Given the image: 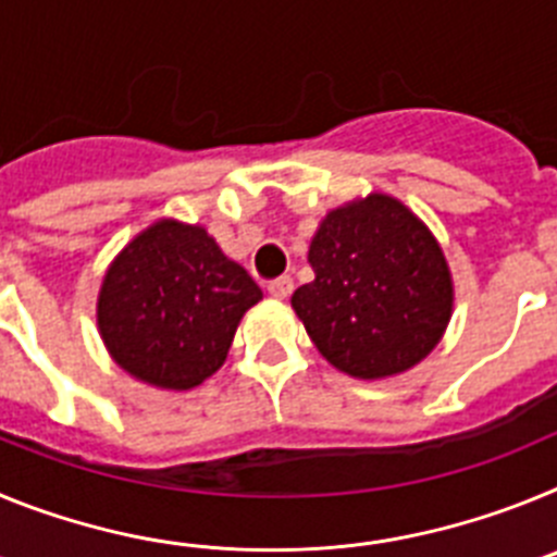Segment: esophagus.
Here are the masks:
<instances>
[{
	"mask_svg": "<svg viewBox=\"0 0 557 557\" xmlns=\"http://www.w3.org/2000/svg\"><path fill=\"white\" fill-rule=\"evenodd\" d=\"M268 293L273 295V298H287V295L293 293V278H289V275H278V278L268 282Z\"/></svg>",
	"mask_w": 557,
	"mask_h": 557,
	"instance_id": "34e87169",
	"label": "esophagus"
}]
</instances>
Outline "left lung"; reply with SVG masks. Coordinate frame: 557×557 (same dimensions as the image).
Returning <instances> with one entry per match:
<instances>
[{
	"label": "left lung",
	"mask_w": 557,
	"mask_h": 557,
	"mask_svg": "<svg viewBox=\"0 0 557 557\" xmlns=\"http://www.w3.org/2000/svg\"><path fill=\"white\" fill-rule=\"evenodd\" d=\"M314 282L293 293L318 351L359 379L401 373L426 357L451 314V275L410 209L371 195L329 211L309 245Z\"/></svg>",
	"instance_id": "obj_1"
}]
</instances>
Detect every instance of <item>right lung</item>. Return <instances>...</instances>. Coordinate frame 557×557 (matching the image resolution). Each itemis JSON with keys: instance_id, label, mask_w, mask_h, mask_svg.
I'll list each match as a JSON object with an SVG mask.
<instances>
[{"instance_id": "add662e5", "label": "right lung", "mask_w": 557, "mask_h": 557, "mask_svg": "<svg viewBox=\"0 0 557 557\" xmlns=\"http://www.w3.org/2000/svg\"><path fill=\"white\" fill-rule=\"evenodd\" d=\"M259 298V284L206 228L161 220L108 268L97 323L127 373L189 391L223 366L236 326Z\"/></svg>"}]
</instances>
